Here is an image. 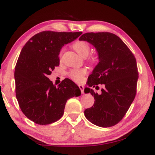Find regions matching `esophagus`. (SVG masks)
Here are the masks:
<instances>
[{"instance_id": "1", "label": "esophagus", "mask_w": 155, "mask_h": 155, "mask_svg": "<svg viewBox=\"0 0 155 155\" xmlns=\"http://www.w3.org/2000/svg\"><path fill=\"white\" fill-rule=\"evenodd\" d=\"M78 87H79V88L81 89L82 94H84V87L83 85H78Z\"/></svg>"}]
</instances>
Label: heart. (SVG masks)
Here are the masks:
<instances>
[{
  "label": "heart",
  "mask_w": 155,
  "mask_h": 155,
  "mask_svg": "<svg viewBox=\"0 0 155 155\" xmlns=\"http://www.w3.org/2000/svg\"><path fill=\"white\" fill-rule=\"evenodd\" d=\"M73 48L76 52L83 57H85L89 54L91 50L90 45L88 42L84 41H78L75 42L73 44ZM62 52H61V54ZM94 60V58H91ZM87 74V70L86 68H74L72 69L68 72V77H70L72 81L76 83H81L83 81L84 78Z\"/></svg>",
  "instance_id": "1"
}]
</instances>
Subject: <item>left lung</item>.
Masks as SVG:
<instances>
[{"label":"left lung","mask_w":155,"mask_h":155,"mask_svg":"<svg viewBox=\"0 0 155 155\" xmlns=\"http://www.w3.org/2000/svg\"><path fill=\"white\" fill-rule=\"evenodd\" d=\"M79 40L93 45L99 58L88 78V84L98 87L104 84L101 94L89 88L84 89L95 100L93 106L84 110V115L97 126L113 127L123 119L136 96L139 78L136 58L124 42L110 32H87Z\"/></svg>","instance_id":"8db88e82"}]
</instances>
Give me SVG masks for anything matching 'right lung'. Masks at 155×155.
<instances>
[{
    "mask_svg": "<svg viewBox=\"0 0 155 155\" xmlns=\"http://www.w3.org/2000/svg\"><path fill=\"white\" fill-rule=\"evenodd\" d=\"M82 32L46 31L34 35L23 47L15 70V92L19 107L28 119L38 124L57 121L67 100L80 96L79 88L68 78L56 87L48 76L59 66V52Z\"/></svg>",
    "mask_w": 155,
    "mask_h": 155,
    "instance_id": "add662e5",
    "label": "right lung"
}]
</instances>
